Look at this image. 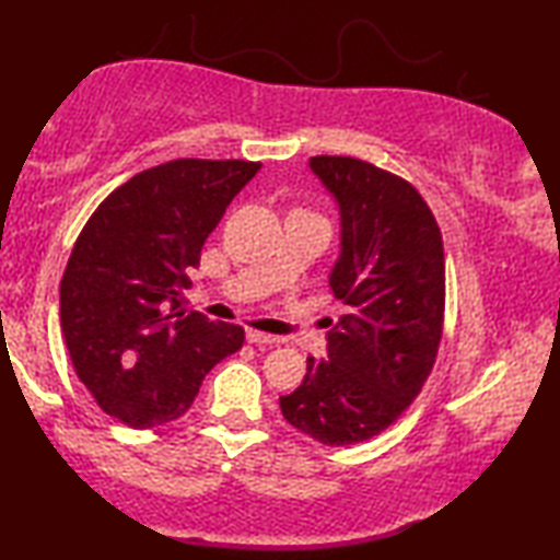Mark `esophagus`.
<instances>
[{"label": "esophagus", "instance_id": "1", "mask_svg": "<svg viewBox=\"0 0 560 560\" xmlns=\"http://www.w3.org/2000/svg\"><path fill=\"white\" fill-rule=\"evenodd\" d=\"M247 341L255 343V347H272V343H280L278 336L265 334V331H255V328H249V331H247Z\"/></svg>", "mask_w": 560, "mask_h": 560}]
</instances>
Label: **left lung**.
<instances>
[{"label":"left lung","mask_w":560,"mask_h":560,"mask_svg":"<svg viewBox=\"0 0 560 560\" xmlns=\"http://www.w3.org/2000/svg\"><path fill=\"white\" fill-rule=\"evenodd\" d=\"M341 209L331 290L347 313L328 331V359L308 357L282 416L326 446L370 441L423 389L446 313L441 229L420 190L366 160L311 158Z\"/></svg>","instance_id":"8db88e82"}]
</instances>
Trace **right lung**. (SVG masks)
<instances>
[{"label":"right lung","instance_id":"add662e5","mask_svg":"<svg viewBox=\"0 0 560 560\" xmlns=\"http://www.w3.org/2000/svg\"><path fill=\"white\" fill-rule=\"evenodd\" d=\"M257 171L252 160H171L114 188L81 229L60 328L79 380L119 423L148 431L180 418L211 366L242 349L244 328L188 311L183 288Z\"/></svg>","mask_w":560,"mask_h":560}]
</instances>
